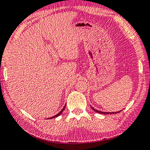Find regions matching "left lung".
I'll list each match as a JSON object with an SVG mask.
<instances>
[{"instance_id":"8db88e82","label":"left lung","mask_w":150,"mask_h":150,"mask_svg":"<svg viewBox=\"0 0 150 150\" xmlns=\"http://www.w3.org/2000/svg\"><path fill=\"white\" fill-rule=\"evenodd\" d=\"M91 108L93 109L95 111H96V112L97 113H102V114H110V113H114V112L113 113H109V112H102V111H98V110H96V109H95L94 108H93L92 107H91ZM120 111H117V112H115V113H118V112H120Z\"/></svg>"}]
</instances>
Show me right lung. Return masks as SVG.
<instances>
[{"instance_id": "add662e5", "label": "right lung", "mask_w": 150, "mask_h": 150, "mask_svg": "<svg viewBox=\"0 0 150 150\" xmlns=\"http://www.w3.org/2000/svg\"><path fill=\"white\" fill-rule=\"evenodd\" d=\"M65 107H66V106H64V107L63 108V109H62V111H59V113H57V115H54V116H52V117H51L50 118H53V117H57V116H59V115H61V113L63 112V111L64 110V109H65ZM48 119H49V118H48Z\"/></svg>"}]
</instances>
